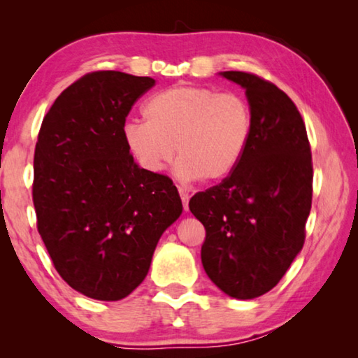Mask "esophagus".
Segmentation results:
<instances>
[{
    "label": "esophagus",
    "instance_id": "1",
    "mask_svg": "<svg viewBox=\"0 0 358 358\" xmlns=\"http://www.w3.org/2000/svg\"><path fill=\"white\" fill-rule=\"evenodd\" d=\"M178 192H180L181 202H183V208H185V211H187V208H189V192L183 189V187H180Z\"/></svg>",
    "mask_w": 358,
    "mask_h": 358
}]
</instances>
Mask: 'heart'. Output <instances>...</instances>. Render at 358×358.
<instances>
[{"instance_id":"1","label":"heart","mask_w":358,"mask_h":358,"mask_svg":"<svg viewBox=\"0 0 358 358\" xmlns=\"http://www.w3.org/2000/svg\"><path fill=\"white\" fill-rule=\"evenodd\" d=\"M145 123L129 121L123 141L132 159L148 173H161L177 148L181 180L215 183L237 166L252 134L250 102L238 93H217L199 85H175L142 108Z\"/></svg>"}]
</instances>
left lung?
Listing matches in <instances>:
<instances>
[{"mask_svg": "<svg viewBox=\"0 0 358 358\" xmlns=\"http://www.w3.org/2000/svg\"><path fill=\"white\" fill-rule=\"evenodd\" d=\"M245 88L252 134L237 169L189 201L203 224L205 273L224 294L256 299L273 289L305 243L313 162L303 118L289 96L250 72H220Z\"/></svg>", "mask_w": 358, "mask_h": 358, "instance_id": "obj_1", "label": "left lung"}]
</instances>
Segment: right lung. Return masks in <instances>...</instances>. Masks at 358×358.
Wrapping results in <instances>:
<instances>
[{
    "mask_svg": "<svg viewBox=\"0 0 358 358\" xmlns=\"http://www.w3.org/2000/svg\"><path fill=\"white\" fill-rule=\"evenodd\" d=\"M153 85L120 71L83 76L53 102L38 136L39 235L59 276L94 300L128 296L183 211L172 180L138 167L123 141L126 117Z\"/></svg>",
    "mask_w": 358,
    "mask_h": 358,
    "instance_id": "1",
    "label": "right lung"
}]
</instances>
